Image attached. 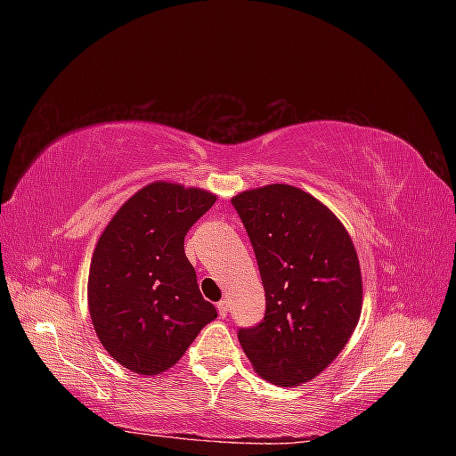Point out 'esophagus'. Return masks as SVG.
I'll return each instance as SVG.
<instances>
[{
  "label": "esophagus",
  "instance_id": "34e87169",
  "mask_svg": "<svg viewBox=\"0 0 456 456\" xmlns=\"http://www.w3.org/2000/svg\"><path fill=\"white\" fill-rule=\"evenodd\" d=\"M217 312H219V317H227V314H229V299H221V302L217 304Z\"/></svg>",
  "mask_w": 456,
  "mask_h": 456
}]
</instances>
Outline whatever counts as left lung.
Here are the masks:
<instances>
[{"instance_id": "left-lung-1", "label": "left lung", "mask_w": 456, "mask_h": 456, "mask_svg": "<svg viewBox=\"0 0 456 456\" xmlns=\"http://www.w3.org/2000/svg\"><path fill=\"white\" fill-rule=\"evenodd\" d=\"M255 248L266 312L239 329L255 370L276 386L312 380L351 338L362 309L358 256L343 223L307 191L270 183L233 200Z\"/></svg>"}]
</instances>
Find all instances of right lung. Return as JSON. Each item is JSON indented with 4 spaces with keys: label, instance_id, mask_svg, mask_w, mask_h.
<instances>
[{
    "label": "right lung",
    "instance_id": "1",
    "mask_svg": "<svg viewBox=\"0 0 456 456\" xmlns=\"http://www.w3.org/2000/svg\"><path fill=\"white\" fill-rule=\"evenodd\" d=\"M216 200L206 190L152 182L123 203L95 245L92 323L105 351L133 372L168 370L217 317L183 253V237Z\"/></svg>",
    "mask_w": 456,
    "mask_h": 456
}]
</instances>
